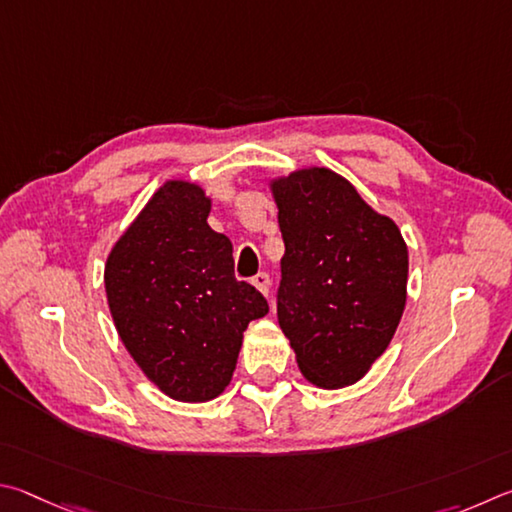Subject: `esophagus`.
Returning a JSON list of instances; mask_svg holds the SVG:
<instances>
[{
	"label": "esophagus",
	"instance_id": "obj_1",
	"mask_svg": "<svg viewBox=\"0 0 512 512\" xmlns=\"http://www.w3.org/2000/svg\"><path fill=\"white\" fill-rule=\"evenodd\" d=\"M251 283H254L256 288L265 294V297H270V274L258 272V274L254 276V279H251Z\"/></svg>",
	"mask_w": 512,
	"mask_h": 512
}]
</instances>
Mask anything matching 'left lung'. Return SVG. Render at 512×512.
Here are the masks:
<instances>
[{
    "label": "left lung",
    "mask_w": 512,
    "mask_h": 512,
    "mask_svg": "<svg viewBox=\"0 0 512 512\" xmlns=\"http://www.w3.org/2000/svg\"><path fill=\"white\" fill-rule=\"evenodd\" d=\"M285 242L276 315L306 378L342 389L387 351L407 301V245L351 182L303 168L272 182Z\"/></svg>",
    "instance_id": "left-lung-1"
}]
</instances>
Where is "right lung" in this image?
Masks as SVG:
<instances>
[{
  "label": "right lung",
  "mask_w": 512,
  "mask_h": 512,
  "mask_svg": "<svg viewBox=\"0 0 512 512\" xmlns=\"http://www.w3.org/2000/svg\"><path fill=\"white\" fill-rule=\"evenodd\" d=\"M211 200L191 182L152 195L105 265V292L121 342L173 400L220 396L236 371L251 319L270 306L233 274V247L209 227Z\"/></svg>",
  "instance_id": "right-lung-1"
}]
</instances>
